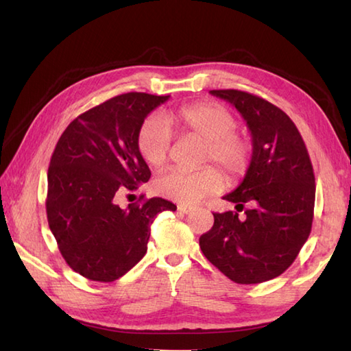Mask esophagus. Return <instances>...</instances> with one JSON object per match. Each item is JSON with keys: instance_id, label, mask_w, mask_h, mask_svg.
I'll return each instance as SVG.
<instances>
[{"instance_id": "34e87169", "label": "esophagus", "mask_w": 351, "mask_h": 351, "mask_svg": "<svg viewBox=\"0 0 351 351\" xmlns=\"http://www.w3.org/2000/svg\"><path fill=\"white\" fill-rule=\"evenodd\" d=\"M191 210H193V206H190V205H185V204L178 205V211L182 213V214H189Z\"/></svg>"}]
</instances>
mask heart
<instances>
[{
  "label": "heart",
  "instance_id": "obj_1",
  "mask_svg": "<svg viewBox=\"0 0 351 351\" xmlns=\"http://www.w3.org/2000/svg\"><path fill=\"white\" fill-rule=\"evenodd\" d=\"M237 119L230 111L213 102L191 104L166 114L154 113L145 119L137 134L140 155L151 167L167 162L171 149V130L181 136L204 140L200 161H214L229 176H238L250 160V141L235 131ZM223 185L220 171L213 166L196 170L171 169L161 175L155 189L161 196L181 204H195L219 191Z\"/></svg>",
  "mask_w": 351,
  "mask_h": 351
}]
</instances>
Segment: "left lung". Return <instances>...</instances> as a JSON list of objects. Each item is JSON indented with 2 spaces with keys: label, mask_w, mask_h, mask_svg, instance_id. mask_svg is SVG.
Here are the masks:
<instances>
[{
  "label": "left lung",
  "mask_w": 351,
  "mask_h": 351,
  "mask_svg": "<svg viewBox=\"0 0 351 351\" xmlns=\"http://www.w3.org/2000/svg\"><path fill=\"white\" fill-rule=\"evenodd\" d=\"M211 95L240 111L253 152L243 182L223 197L237 213H213L214 225L199 238L200 249L230 280H270L294 263L311 234L315 176L308 149L289 116L271 102L234 88Z\"/></svg>",
  "instance_id": "1"
}]
</instances>
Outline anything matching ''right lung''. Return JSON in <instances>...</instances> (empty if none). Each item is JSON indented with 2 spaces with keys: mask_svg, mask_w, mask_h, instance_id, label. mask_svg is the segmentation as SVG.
<instances>
[{
  "mask_svg": "<svg viewBox=\"0 0 351 351\" xmlns=\"http://www.w3.org/2000/svg\"><path fill=\"white\" fill-rule=\"evenodd\" d=\"M167 96L130 92L84 111L58 138L48 167L47 217L58 250L73 271L114 282L145 256L151 225L176 205L162 197L117 205L125 191L147 182L137 134Z\"/></svg>",
  "mask_w": 351,
  "mask_h": 351,
  "instance_id": "right-lung-1",
  "label": "right lung"
}]
</instances>
